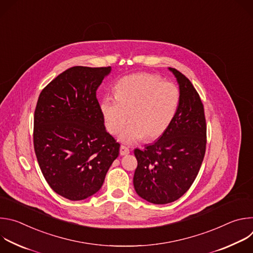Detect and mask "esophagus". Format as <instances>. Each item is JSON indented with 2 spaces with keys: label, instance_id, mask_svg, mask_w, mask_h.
<instances>
[{
  "label": "esophagus",
  "instance_id": "1",
  "mask_svg": "<svg viewBox=\"0 0 253 253\" xmlns=\"http://www.w3.org/2000/svg\"><path fill=\"white\" fill-rule=\"evenodd\" d=\"M129 152H130V150H129L128 147H126L124 145H121V147H120V154L121 155H127V154H129Z\"/></svg>",
  "mask_w": 253,
  "mask_h": 253
}]
</instances>
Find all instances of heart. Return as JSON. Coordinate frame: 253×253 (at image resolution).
Here are the masks:
<instances>
[{
    "label": "heart",
    "instance_id": "obj_1",
    "mask_svg": "<svg viewBox=\"0 0 253 253\" xmlns=\"http://www.w3.org/2000/svg\"><path fill=\"white\" fill-rule=\"evenodd\" d=\"M180 102L178 87L154 74H135L120 80L115 98L106 96L100 110L107 131L116 135L130 115L131 123L120 133V140L133 144L161 137L172 123Z\"/></svg>",
    "mask_w": 253,
    "mask_h": 253
}]
</instances>
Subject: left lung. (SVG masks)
Returning <instances> with one entry per match:
<instances>
[{
    "mask_svg": "<svg viewBox=\"0 0 253 253\" xmlns=\"http://www.w3.org/2000/svg\"><path fill=\"white\" fill-rule=\"evenodd\" d=\"M170 71L180 88L176 115L157 141L134 150V188L140 197L154 204L173 202L190 188L206 150V120L199 94L181 72Z\"/></svg>",
    "mask_w": 253,
    "mask_h": 253,
    "instance_id": "obj_1",
    "label": "left lung"
}]
</instances>
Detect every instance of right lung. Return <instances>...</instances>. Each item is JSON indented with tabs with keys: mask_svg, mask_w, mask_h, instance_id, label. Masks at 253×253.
Returning <instances> with one entry per match:
<instances>
[{
	"mask_svg": "<svg viewBox=\"0 0 253 253\" xmlns=\"http://www.w3.org/2000/svg\"><path fill=\"white\" fill-rule=\"evenodd\" d=\"M111 67L75 66L40 93L34 114V149L50 187L83 200L102 186L120 144L105 129L97 89Z\"/></svg>",
	"mask_w": 253,
	"mask_h": 253,
	"instance_id": "add662e5",
	"label": "right lung"
}]
</instances>
